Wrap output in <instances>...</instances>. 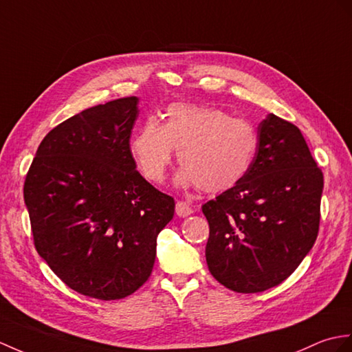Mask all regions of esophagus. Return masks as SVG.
<instances>
[{
  "mask_svg": "<svg viewBox=\"0 0 352 352\" xmlns=\"http://www.w3.org/2000/svg\"><path fill=\"white\" fill-rule=\"evenodd\" d=\"M175 213H177V216H179V217H186V216L192 214L193 210H192V207H190L187 202L178 201V202L175 204Z\"/></svg>",
  "mask_w": 352,
  "mask_h": 352,
  "instance_id": "34e87169",
  "label": "esophagus"
}]
</instances>
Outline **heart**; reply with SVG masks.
Listing matches in <instances>:
<instances>
[{"label": "heart", "mask_w": 352, "mask_h": 352, "mask_svg": "<svg viewBox=\"0 0 352 352\" xmlns=\"http://www.w3.org/2000/svg\"><path fill=\"white\" fill-rule=\"evenodd\" d=\"M258 132L250 121L189 103H174L165 122L145 120L130 138V154L150 183L165 179L174 150L183 165L177 184L198 186L202 192L222 193L246 177L258 150Z\"/></svg>", "instance_id": "heart-1"}]
</instances>
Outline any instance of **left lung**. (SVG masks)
Segmentation results:
<instances>
[{"instance_id": "1", "label": "left lung", "mask_w": 352, "mask_h": 352, "mask_svg": "<svg viewBox=\"0 0 352 352\" xmlns=\"http://www.w3.org/2000/svg\"><path fill=\"white\" fill-rule=\"evenodd\" d=\"M258 139L246 177L202 206L210 273L243 294L289 277L312 249L321 219L324 175L300 129L268 113Z\"/></svg>"}]
</instances>
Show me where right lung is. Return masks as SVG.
<instances>
[{
    "label": "right lung",
    "mask_w": 352,
    "mask_h": 352,
    "mask_svg": "<svg viewBox=\"0 0 352 352\" xmlns=\"http://www.w3.org/2000/svg\"><path fill=\"white\" fill-rule=\"evenodd\" d=\"M138 99L88 108L49 132L23 184L36 250L69 288L121 300L148 280L175 201L138 173Z\"/></svg>",
    "instance_id": "1"
}]
</instances>
